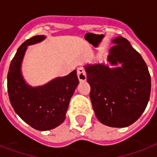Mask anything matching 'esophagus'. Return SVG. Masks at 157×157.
<instances>
[{
    "label": "esophagus",
    "instance_id": "esophagus-1",
    "mask_svg": "<svg viewBox=\"0 0 157 157\" xmlns=\"http://www.w3.org/2000/svg\"><path fill=\"white\" fill-rule=\"evenodd\" d=\"M77 76L80 82H84L86 80V73L85 71L84 68L82 67H79L77 69Z\"/></svg>",
    "mask_w": 157,
    "mask_h": 157
}]
</instances>
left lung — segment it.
<instances>
[{
	"label": "left lung",
	"mask_w": 157,
	"mask_h": 157,
	"mask_svg": "<svg viewBox=\"0 0 157 157\" xmlns=\"http://www.w3.org/2000/svg\"><path fill=\"white\" fill-rule=\"evenodd\" d=\"M110 50L108 61L122 67L105 65L86 67L90 98L97 119L112 127H126L138 120L151 94V75L140 53L126 38L119 36Z\"/></svg>",
	"instance_id": "left-lung-1"
}]
</instances>
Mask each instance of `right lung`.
Segmentation results:
<instances>
[{
  "mask_svg": "<svg viewBox=\"0 0 157 157\" xmlns=\"http://www.w3.org/2000/svg\"><path fill=\"white\" fill-rule=\"evenodd\" d=\"M44 38L36 36L22 43L11 60L7 74L8 96L14 111L38 131L51 130L63 122L71 97L79 84L75 70L43 86L33 88L25 84L21 74V63L26 46Z\"/></svg>",
  "mask_w": 157,
  "mask_h": 157,
  "instance_id": "1",
  "label": "right lung"
}]
</instances>
